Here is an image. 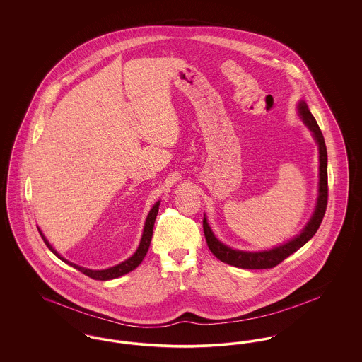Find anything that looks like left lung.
Instances as JSON below:
<instances>
[{
    "label": "left lung",
    "mask_w": 362,
    "mask_h": 362,
    "mask_svg": "<svg viewBox=\"0 0 362 362\" xmlns=\"http://www.w3.org/2000/svg\"><path fill=\"white\" fill-rule=\"evenodd\" d=\"M298 115L303 119V122L307 124L313 134V138L319 146V194H317V202L315 206V211L310 217L308 224L301 230L300 235H297L292 240L281 244L278 247H274L269 251H258V252H251V251H239L233 250L224 243L218 240L214 233L211 232L210 225L207 224L206 214L204 216V232L206 238L207 247L211 251V254L221 262L228 263L235 267L240 269H254V270H260V269H272L279 264L284 259L288 258L296 252L298 248H301L307 241L313 238L316 230L322 224V220L326 213L327 207L328 198V185H327V149H326V142L325 137L322 134V130L317 126V122L310 114V108L304 100H300L298 105Z\"/></svg>",
    "instance_id": "left-lung-1"
}]
</instances>
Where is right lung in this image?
I'll return each instance as SVG.
<instances>
[{
    "label": "right lung",
    "mask_w": 362,
    "mask_h": 362,
    "mask_svg": "<svg viewBox=\"0 0 362 362\" xmlns=\"http://www.w3.org/2000/svg\"><path fill=\"white\" fill-rule=\"evenodd\" d=\"M158 206H160V201H157L153 207L151 209L148 217H146V221H145V226H144V232H142V238L139 241V245H138L137 251L130 257L129 259H126L124 262H122L119 264L114 266V267H110V269H105V270H90V269H86V267H81L78 264H74L69 262L68 259L62 258L54 248L52 247V244L47 241V239L45 238V235L40 232V236L43 241L46 243V245L49 247V250L52 251V254L55 257L64 260L65 263H68L70 266H73L74 269H77L78 272H81L83 274L89 276V278H93V279H99V281H108V279H114V278H118V276H124L130 272H133L136 267L139 266V263L142 262V259L145 258L148 250H149V245H151V240H152V235H153V226H155L156 216L158 213ZM39 229V228H37Z\"/></svg>",
    "instance_id": "1"
}]
</instances>
